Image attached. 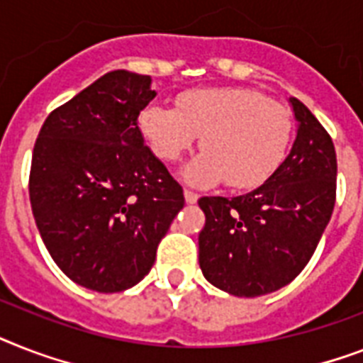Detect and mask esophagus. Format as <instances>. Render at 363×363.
Masks as SVG:
<instances>
[{
  "mask_svg": "<svg viewBox=\"0 0 363 363\" xmlns=\"http://www.w3.org/2000/svg\"><path fill=\"white\" fill-rule=\"evenodd\" d=\"M184 199H186V203L194 205V203H197L199 196H197L196 191H191V190H188V188H184Z\"/></svg>",
  "mask_w": 363,
  "mask_h": 363,
  "instance_id": "esophagus-1",
  "label": "esophagus"
}]
</instances>
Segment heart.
Wrapping results in <instances>:
<instances>
[{
    "label": "heart",
    "mask_w": 363,
    "mask_h": 363,
    "mask_svg": "<svg viewBox=\"0 0 363 363\" xmlns=\"http://www.w3.org/2000/svg\"><path fill=\"white\" fill-rule=\"evenodd\" d=\"M138 126L164 162H177L201 138L205 152L188 164L184 179L197 186L228 181L233 190H252L268 181L281 166L293 134L284 106L244 87L186 91L177 110L149 104Z\"/></svg>",
    "instance_id": "1"
}]
</instances>
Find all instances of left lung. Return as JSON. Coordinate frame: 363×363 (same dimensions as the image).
Masks as SVG:
<instances>
[{
	"label": "left lung",
	"mask_w": 363,
	"mask_h": 363,
	"mask_svg": "<svg viewBox=\"0 0 363 363\" xmlns=\"http://www.w3.org/2000/svg\"><path fill=\"white\" fill-rule=\"evenodd\" d=\"M291 152L274 175L237 197H201L199 267L233 296H261L291 284L309 263L335 205L337 160L328 132L298 99Z\"/></svg>",
	"instance_id": "1"
}]
</instances>
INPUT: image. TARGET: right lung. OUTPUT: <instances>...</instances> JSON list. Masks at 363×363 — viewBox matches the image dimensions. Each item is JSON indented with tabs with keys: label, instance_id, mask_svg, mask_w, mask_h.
<instances>
[{
	"label": "right lung",
	"instance_id": "1",
	"mask_svg": "<svg viewBox=\"0 0 363 363\" xmlns=\"http://www.w3.org/2000/svg\"><path fill=\"white\" fill-rule=\"evenodd\" d=\"M156 96L151 76L113 70L44 121L29 199L44 246L74 284L121 293L145 278L184 207L138 126Z\"/></svg>",
	"mask_w": 363,
	"mask_h": 363
}]
</instances>
